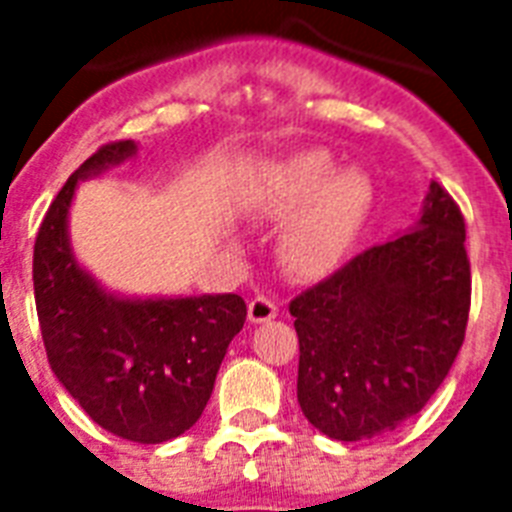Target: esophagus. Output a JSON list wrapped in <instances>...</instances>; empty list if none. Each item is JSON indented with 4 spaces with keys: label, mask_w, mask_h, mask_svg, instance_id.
<instances>
[{
    "label": "esophagus",
    "mask_w": 512,
    "mask_h": 512,
    "mask_svg": "<svg viewBox=\"0 0 512 512\" xmlns=\"http://www.w3.org/2000/svg\"><path fill=\"white\" fill-rule=\"evenodd\" d=\"M249 321L252 324H260V321H271L276 319V313H279V305L273 303L271 297L257 295L255 300H249Z\"/></svg>",
    "instance_id": "esophagus-1"
}]
</instances>
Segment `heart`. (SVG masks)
Here are the masks:
<instances>
[{"instance_id": "obj_1", "label": "heart", "mask_w": 512, "mask_h": 512, "mask_svg": "<svg viewBox=\"0 0 512 512\" xmlns=\"http://www.w3.org/2000/svg\"><path fill=\"white\" fill-rule=\"evenodd\" d=\"M372 201L364 172L335 170L324 151L292 156L265 193V215H298L281 236V260L295 276H321L342 257Z\"/></svg>"}]
</instances>
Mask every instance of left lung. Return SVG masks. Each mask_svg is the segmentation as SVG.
<instances>
[{
	"mask_svg": "<svg viewBox=\"0 0 512 512\" xmlns=\"http://www.w3.org/2000/svg\"><path fill=\"white\" fill-rule=\"evenodd\" d=\"M297 401L313 428L364 441L420 412L460 353L470 260L457 201L430 183L417 228L358 252L289 303Z\"/></svg>",
	"mask_w": 512,
	"mask_h": 512,
	"instance_id": "left-lung-1",
	"label": "left lung"
}]
</instances>
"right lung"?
<instances>
[{
  "mask_svg": "<svg viewBox=\"0 0 512 512\" xmlns=\"http://www.w3.org/2000/svg\"><path fill=\"white\" fill-rule=\"evenodd\" d=\"M135 148L100 146L52 199L34 244V300L50 369L84 412L114 436L162 444L201 417L247 305L239 295L122 300L76 265L66 225L76 183Z\"/></svg>",
  "mask_w": 512,
  "mask_h": 512,
  "instance_id": "obj_1",
  "label": "right lung"
}]
</instances>
